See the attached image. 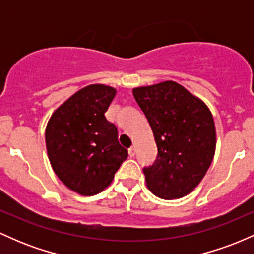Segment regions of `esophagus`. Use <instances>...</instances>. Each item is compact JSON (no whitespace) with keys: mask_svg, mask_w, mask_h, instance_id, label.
Wrapping results in <instances>:
<instances>
[{"mask_svg":"<svg viewBox=\"0 0 254 254\" xmlns=\"http://www.w3.org/2000/svg\"><path fill=\"white\" fill-rule=\"evenodd\" d=\"M129 155L131 157H133L136 155V147H135V145H132V147H131L129 149Z\"/></svg>","mask_w":254,"mask_h":254,"instance_id":"obj_1","label":"esophagus"}]
</instances>
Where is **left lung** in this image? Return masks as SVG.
Listing matches in <instances>:
<instances>
[{
    "label": "left lung",
    "mask_w": 254,
    "mask_h": 254,
    "mask_svg": "<svg viewBox=\"0 0 254 254\" xmlns=\"http://www.w3.org/2000/svg\"><path fill=\"white\" fill-rule=\"evenodd\" d=\"M132 94L157 147L154 164L143 167L148 189L164 199L186 196L200 183L214 157L216 132L211 112L174 81L138 87Z\"/></svg>",
    "instance_id": "obj_1"
}]
</instances>
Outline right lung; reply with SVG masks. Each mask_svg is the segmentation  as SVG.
<instances>
[{
  "label": "right lung",
  "mask_w": 254,
  "mask_h": 254,
  "mask_svg": "<svg viewBox=\"0 0 254 254\" xmlns=\"http://www.w3.org/2000/svg\"><path fill=\"white\" fill-rule=\"evenodd\" d=\"M116 89L90 84L55 111L45 131L46 149L55 173L82 196L106 189L127 157L118 130L105 117Z\"/></svg>",
  "instance_id": "1"
}]
</instances>
